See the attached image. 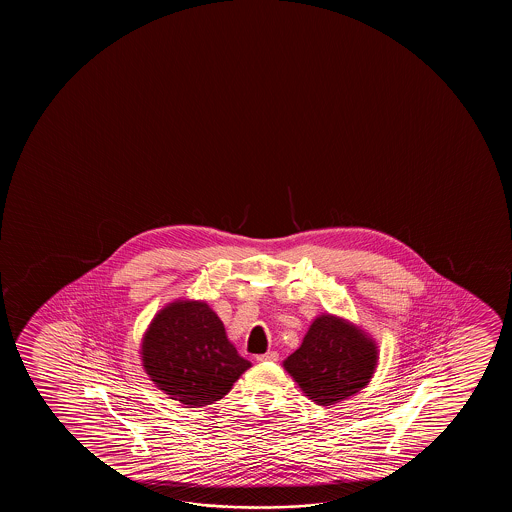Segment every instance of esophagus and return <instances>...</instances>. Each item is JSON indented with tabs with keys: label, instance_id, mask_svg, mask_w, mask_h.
<instances>
[{
	"label": "esophagus",
	"instance_id": "esophagus-1",
	"mask_svg": "<svg viewBox=\"0 0 512 512\" xmlns=\"http://www.w3.org/2000/svg\"><path fill=\"white\" fill-rule=\"evenodd\" d=\"M278 358H280L278 351H267L264 355H259L257 360H259V362H278Z\"/></svg>",
	"mask_w": 512,
	"mask_h": 512
}]
</instances>
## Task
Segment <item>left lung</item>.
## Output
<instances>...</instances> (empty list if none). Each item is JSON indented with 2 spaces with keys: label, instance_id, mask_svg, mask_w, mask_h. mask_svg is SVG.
I'll list each match as a JSON object with an SVG mask.
<instances>
[{
  "label": "left lung",
  "instance_id": "left-lung-1",
  "mask_svg": "<svg viewBox=\"0 0 512 512\" xmlns=\"http://www.w3.org/2000/svg\"><path fill=\"white\" fill-rule=\"evenodd\" d=\"M376 362V344L362 330L337 316L322 315L283 365L309 399L332 406L360 392L372 378Z\"/></svg>",
  "mask_w": 512,
  "mask_h": 512
}]
</instances>
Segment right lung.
Segmentation results:
<instances>
[{
    "instance_id": "add662e5",
    "label": "right lung",
    "mask_w": 512,
    "mask_h": 512,
    "mask_svg": "<svg viewBox=\"0 0 512 512\" xmlns=\"http://www.w3.org/2000/svg\"><path fill=\"white\" fill-rule=\"evenodd\" d=\"M141 355L155 385L189 407L222 399L250 367L225 336L220 318L197 301L162 309L143 337Z\"/></svg>"
}]
</instances>
